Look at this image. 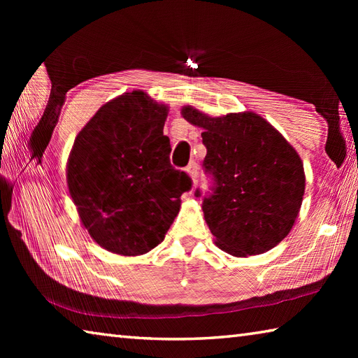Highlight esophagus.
Masks as SVG:
<instances>
[{
    "label": "esophagus",
    "mask_w": 358,
    "mask_h": 358,
    "mask_svg": "<svg viewBox=\"0 0 358 358\" xmlns=\"http://www.w3.org/2000/svg\"><path fill=\"white\" fill-rule=\"evenodd\" d=\"M197 169H199V167H197L196 162H191V164L186 167V172L191 175V178H192V183H194V185L197 183V178H199V171H197Z\"/></svg>",
    "instance_id": "1"
}]
</instances>
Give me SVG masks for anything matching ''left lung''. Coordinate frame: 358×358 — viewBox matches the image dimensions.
<instances>
[{
    "instance_id": "left-lung-1",
    "label": "left lung",
    "mask_w": 358,
    "mask_h": 358,
    "mask_svg": "<svg viewBox=\"0 0 358 358\" xmlns=\"http://www.w3.org/2000/svg\"><path fill=\"white\" fill-rule=\"evenodd\" d=\"M183 117L202 128L203 171L210 191L202 210L216 245L232 256L262 254L286 238L305 194L296 151L273 126L252 112L211 118L192 107Z\"/></svg>"
}]
</instances>
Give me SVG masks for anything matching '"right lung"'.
<instances>
[{"label": "right lung", "mask_w": 358, "mask_h": 358, "mask_svg": "<svg viewBox=\"0 0 358 358\" xmlns=\"http://www.w3.org/2000/svg\"><path fill=\"white\" fill-rule=\"evenodd\" d=\"M167 107L142 92L102 106L78 132L68 186L83 226L106 250L137 256L164 240L192 180L171 164Z\"/></svg>", "instance_id": "right-lung-1"}]
</instances>
